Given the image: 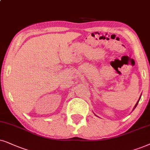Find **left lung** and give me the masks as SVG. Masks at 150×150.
<instances>
[{"label": "left lung", "instance_id": "1", "mask_svg": "<svg viewBox=\"0 0 150 150\" xmlns=\"http://www.w3.org/2000/svg\"><path fill=\"white\" fill-rule=\"evenodd\" d=\"M141 97H140V98H139V100H138V101H137V103H136V105H135V106L134 107V108H133V110H134L135 109V108L136 107H137V105H138V103H139V100H140V99H141Z\"/></svg>", "mask_w": 150, "mask_h": 150}]
</instances>
